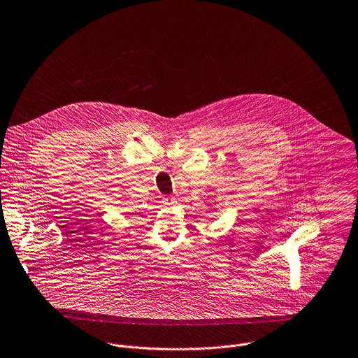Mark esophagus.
Masks as SVG:
<instances>
[{
  "label": "esophagus",
  "instance_id": "1",
  "mask_svg": "<svg viewBox=\"0 0 358 358\" xmlns=\"http://www.w3.org/2000/svg\"><path fill=\"white\" fill-rule=\"evenodd\" d=\"M162 202H163L164 205H174V203H176V199L171 198V196H164Z\"/></svg>",
  "mask_w": 358,
  "mask_h": 358
}]
</instances>
